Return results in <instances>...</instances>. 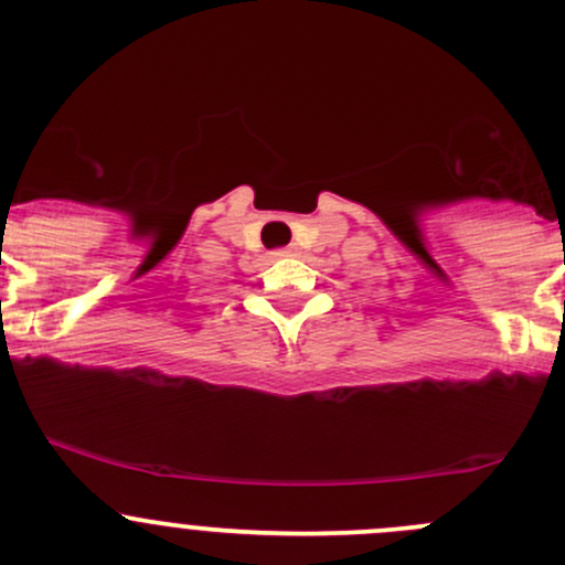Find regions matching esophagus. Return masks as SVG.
Instances as JSON below:
<instances>
[{
    "label": "esophagus",
    "mask_w": 565,
    "mask_h": 565,
    "mask_svg": "<svg viewBox=\"0 0 565 565\" xmlns=\"http://www.w3.org/2000/svg\"><path fill=\"white\" fill-rule=\"evenodd\" d=\"M289 254V248H278V250H273V259H278V256H287Z\"/></svg>",
    "instance_id": "1"
}]
</instances>
